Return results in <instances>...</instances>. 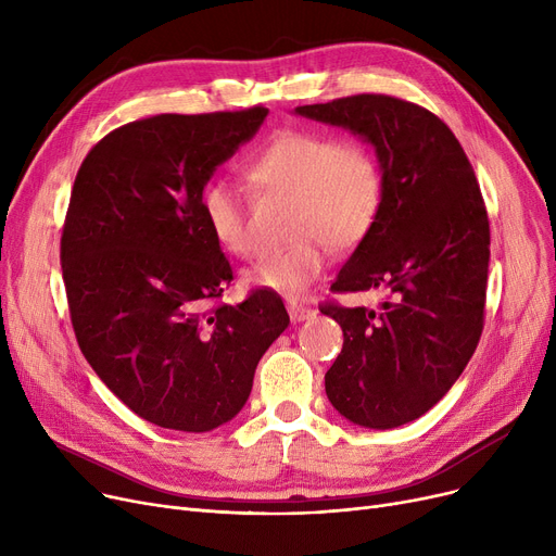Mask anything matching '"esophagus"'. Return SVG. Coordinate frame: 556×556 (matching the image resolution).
I'll return each mask as SVG.
<instances>
[{
    "mask_svg": "<svg viewBox=\"0 0 556 556\" xmlns=\"http://www.w3.org/2000/svg\"><path fill=\"white\" fill-rule=\"evenodd\" d=\"M315 313L317 311L313 306H308V304H302L298 300H290L288 302V315H290V319H293V323H304V319H311Z\"/></svg>",
    "mask_w": 556,
    "mask_h": 556,
    "instance_id": "1",
    "label": "esophagus"
}]
</instances>
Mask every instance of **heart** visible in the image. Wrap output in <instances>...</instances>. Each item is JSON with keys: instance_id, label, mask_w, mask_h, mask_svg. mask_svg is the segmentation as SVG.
Wrapping results in <instances>:
<instances>
[{"instance_id": "1", "label": "heart", "mask_w": 556, "mask_h": 556, "mask_svg": "<svg viewBox=\"0 0 556 556\" xmlns=\"http://www.w3.org/2000/svg\"><path fill=\"white\" fill-rule=\"evenodd\" d=\"M263 193L288 195L290 233L286 248L263 250L245 273L248 281L281 295H300L319 277L327 248L344 252L374 227L383 204V168L358 139H338L317 130H286L245 166ZM200 207L214 239L231 254L254 250L248 198L229 180L204 185Z\"/></svg>"}]
</instances>
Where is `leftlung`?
Instances as JSON below:
<instances>
[{
	"mask_svg": "<svg viewBox=\"0 0 556 556\" xmlns=\"http://www.w3.org/2000/svg\"><path fill=\"white\" fill-rule=\"evenodd\" d=\"M365 137L383 168V204L333 293L381 290V308L319 306L344 342L325 374L336 410L388 430L426 415L471 361L484 327L489 216L473 166L430 110L390 94L300 105Z\"/></svg>",
	"mask_w": 556,
	"mask_h": 556,
	"instance_id": "left-lung-1",
	"label": "left lung"
}]
</instances>
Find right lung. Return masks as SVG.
Returning <instances> with one entry per match:
<instances>
[{"label": "right lung", "mask_w": 556, "mask_h": 556, "mask_svg": "<svg viewBox=\"0 0 556 556\" xmlns=\"http://www.w3.org/2000/svg\"><path fill=\"white\" fill-rule=\"evenodd\" d=\"M268 108L155 114L83 160L61 237L72 327L87 363L135 415L207 432L237 417L290 317L275 290L223 304L229 258L200 193Z\"/></svg>", "instance_id": "right-lung-1"}]
</instances>
